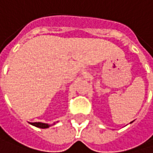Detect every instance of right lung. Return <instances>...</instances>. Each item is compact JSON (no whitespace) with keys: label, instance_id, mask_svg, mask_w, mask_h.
Listing matches in <instances>:
<instances>
[{"label":"right lung","instance_id":"obj_1","mask_svg":"<svg viewBox=\"0 0 153 153\" xmlns=\"http://www.w3.org/2000/svg\"><path fill=\"white\" fill-rule=\"evenodd\" d=\"M31 125H33V126H36V127H38V128H42V129H45V128H49V125H48V124H43V123H40V122H38V123H31Z\"/></svg>","mask_w":153,"mask_h":153}]
</instances>
